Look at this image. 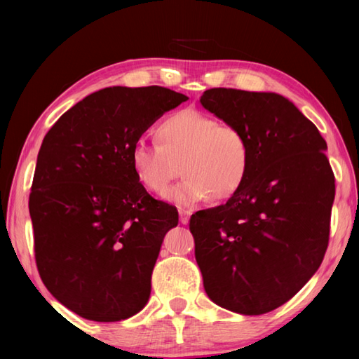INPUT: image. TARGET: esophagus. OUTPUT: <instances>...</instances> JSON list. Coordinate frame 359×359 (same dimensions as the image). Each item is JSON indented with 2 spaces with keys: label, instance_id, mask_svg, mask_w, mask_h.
Returning a JSON list of instances; mask_svg holds the SVG:
<instances>
[{
  "label": "esophagus",
  "instance_id": "esophagus-1",
  "mask_svg": "<svg viewBox=\"0 0 359 359\" xmlns=\"http://www.w3.org/2000/svg\"><path fill=\"white\" fill-rule=\"evenodd\" d=\"M191 210H179V217H180V224H184V225H187L188 222H189V217H191Z\"/></svg>",
  "mask_w": 359,
  "mask_h": 359
}]
</instances>
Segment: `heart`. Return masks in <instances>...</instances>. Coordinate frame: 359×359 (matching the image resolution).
<instances>
[{
	"label": "heart",
	"mask_w": 359,
	"mask_h": 359,
	"mask_svg": "<svg viewBox=\"0 0 359 359\" xmlns=\"http://www.w3.org/2000/svg\"><path fill=\"white\" fill-rule=\"evenodd\" d=\"M157 144L137 143L131 166L147 191L163 196L177 177L185 179L166 194L182 208L205 201H224L239 191L251 166L250 142L239 128L222 125L194 109H182L162 120L156 129Z\"/></svg>",
	"instance_id": "heart-1"
}]
</instances>
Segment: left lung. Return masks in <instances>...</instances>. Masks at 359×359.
<instances>
[{
  "mask_svg": "<svg viewBox=\"0 0 359 359\" xmlns=\"http://www.w3.org/2000/svg\"><path fill=\"white\" fill-rule=\"evenodd\" d=\"M201 103L239 128L251 148L239 191L189 220L203 288L234 313H269L292 299L324 259L334 201L327 143L279 94L215 88Z\"/></svg>",
  "mask_w": 359,
  "mask_h": 359,
  "instance_id": "obj_1",
  "label": "left lung"
}]
</instances>
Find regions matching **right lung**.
<instances>
[{
	"label": "right lung",
	"mask_w": 359,
	"mask_h": 359,
	"mask_svg": "<svg viewBox=\"0 0 359 359\" xmlns=\"http://www.w3.org/2000/svg\"><path fill=\"white\" fill-rule=\"evenodd\" d=\"M188 100L160 86H114L74 104L43 139L29 197L43 284L79 316L114 323L147 306L171 205L137 182L142 134Z\"/></svg>",
	"instance_id": "obj_1"
}]
</instances>
